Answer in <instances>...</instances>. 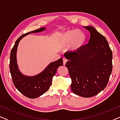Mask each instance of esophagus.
Listing matches in <instances>:
<instances>
[{
    "mask_svg": "<svg viewBox=\"0 0 120 120\" xmlns=\"http://www.w3.org/2000/svg\"><path fill=\"white\" fill-rule=\"evenodd\" d=\"M63 65H65V64H66V63H67V60L66 58H64L63 59Z\"/></svg>",
    "mask_w": 120,
    "mask_h": 120,
    "instance_id": "obj_1",
    "label": "esophagus"
}]
</instances>
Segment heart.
<instances>
[{"mask_svg": "<svg viewBox=\"0 0 120 120\" xmlns=\"http://www.w3.org/2000/svg\"><path fill=\"white\" fill-rule=\"evenodd\" d=\"M58 41L61 45L69 46L70 50L77 51L84 46L86 35L83 31L79 29H71L63 33L59 37Z\"/></svg>", "mask_w": 120, "mask_h": 120, "instance_id": "heart-1", "label": "heart"}]
</instances>
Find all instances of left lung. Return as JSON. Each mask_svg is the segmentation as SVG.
<instances>
[{"label":"left lung","instance_id":"obj_1","mask_svg":"<svg viewBox=\"0 0 120 120\" xmlns=\"http://www.w3.org/2000/svg\"><path fill=\"white\" fill-rule=\"evenodd\" d=\"M88 44L77 51L67 52L65 66L71 79V90L84 98L93 97L107 85L112 70V53L105 38L92 26Z\"/></svg>","mask_w":120,"mask_h":120}]
</instances>
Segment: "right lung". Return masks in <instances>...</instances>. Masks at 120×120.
<instances>
[{"label": "right lung", "instance_id": "add662e5", "mask_svg": "<svg viewBox=\"0 0 120 120\" xmlns=\"http://www.w3.org/2000/svg\"><path fill=\"white\" fill-rule=\"evenodd\" d=\"M45 29V27L40 28L37 30L23 34L16 41L11 51L10 71L13 83L19 92L31 99L39 97L48 91L51 85L52 78L56 73L57 68L63 65V59L60 58L50 63L43 71L35 76H26L22 74L19 71L17 63L16 53L20 40L30 33L42 32Z\"/></svg>", "mask_w": 120, "mask_h": 120}]
</instances>
